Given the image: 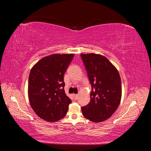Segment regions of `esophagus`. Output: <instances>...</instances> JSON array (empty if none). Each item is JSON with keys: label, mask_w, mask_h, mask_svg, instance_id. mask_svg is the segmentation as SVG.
Instances as JSON below:
<instances>
[{"label": "esophagus", "mask_w": 151, "mask_h": 151, "mask_svg": "<svg viewBox=\"0 0 151 151\" xmlns=\"http://www.w3.org/2000/svg\"><path fill=\"white\" fill-rule=\"evenodd\" d=\"M73 95H74V98H75V99H76V100L78 99V97H79V95H78V94H74Z\"/></svg>", "instance_id": "obj_1"}]
</instances>
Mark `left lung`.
<instances>
[{"mask_svg": "<svg viewBox=\"0 0 151 151\" xmlns=\"http://www.w3.org/2000/svg\"><path fill=\"white\" fill-rule=\"evenodd\" d=\"M92 91L91 101L81 107L83 115L93 122L106 120L120 103L122 83L116 67L105 57L99 54H81Z\"/></svg>", "mask_w": 151, "mask_h": 151, "instance_id": "8db88e82", "label": "left lung"}]
</instances>
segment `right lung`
I'll return each mask as SVG.
<instances>
[{"instance_id": "right-lung-1", "label": "right lung", "mask_w": 151, "mask_h": 151, "mask_svg": "<svg viewBox=\"0 0 151 151\" xmlns=\"http://www.w3.org/2000/svg\"><path fill=\"white\" fill-rule=\"evenodd\" d=\"M74 54H53L40 60L31 68L28 97L40 118L57 122L64 117L72 101L65 93L63 76Z\"/></svg>"}]
</instances>
